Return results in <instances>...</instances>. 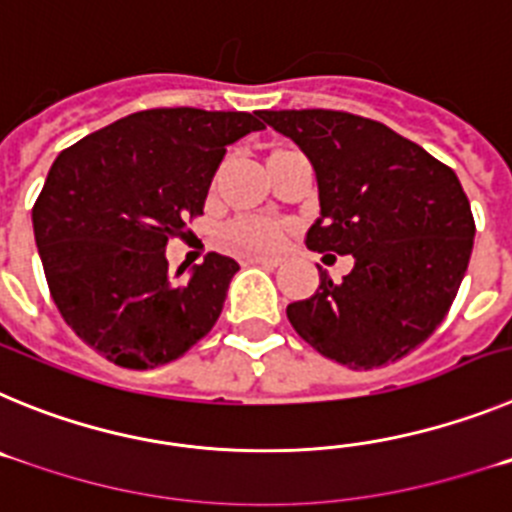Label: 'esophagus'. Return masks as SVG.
<instances>
[{"mask_svg":"<svg viewBox=\"0 0 512 512\" xmlns=\"http://www.w3.org/2000/svg\"><path fill=\"white\" fill-rule=\"evenodd\" d=\"M246 264H259V266H269V269H277L282 264V259L277 256H248Z\"/></svg>","mask_w":512,"mask_h":512,"instance_id":"34e87169","label":"esophagus"}]
</instances>
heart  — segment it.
<instances>
[{"label": "heart", "mask_w": 512, "mask_h": 512, "mask_svg": "<svg viewBox=\"0 0 512 512\" xmlns=\"http://www.w3.org/2000/svg\"><path fill=\"white\" fill-rule=\"evenodd\" d=\"M287 238V225L266 215L238 217L223 228V243L238 253L277 251Z\"/></svg>", "instance_id": "obj_1"}]
</instances>
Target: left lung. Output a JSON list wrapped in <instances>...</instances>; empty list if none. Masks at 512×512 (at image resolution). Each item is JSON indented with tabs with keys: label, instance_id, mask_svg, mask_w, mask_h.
<instances>
[{
	"label": "left lung",
	"instance_id": "left-lung-1",
	"mask_svg": "<svg viewBox=\"0 0 512 512\" xmlns=\"http://www.w3.org/2000/svg\"><path fill=\"white\" fill-rule=\"evenodd\" d=\"M312 161L320 217L307 248L351 253L354 269L292 302V328L351 369L408 356L446 318L474 246L467 194L446 164L369 117L336 110H264Z\"/></svg>",
	"mask_w": 512,
	"mask_h": 512
}]
</instances>
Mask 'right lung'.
<instances>
[{
    "instance_id": "right-lung-1",
    "label": "right lung",
    "mask_w": 512,
    "mask_h": 512,
    "mask_svg": "<svg viewBox=\"0 0 512 512\" xmlns=\"http://www.w3.org/2000/svg\"><path fill=\"white\" fill-rule=\"evenodd\" d=\"M253 130H264L256 112L158 107L58 153L33 207L35 243L58 312L104 359L169 364L220 318L238 264L207 253L176 282L164 251L202 215L225 146Z\"/></svg>"
}]
</instances>
